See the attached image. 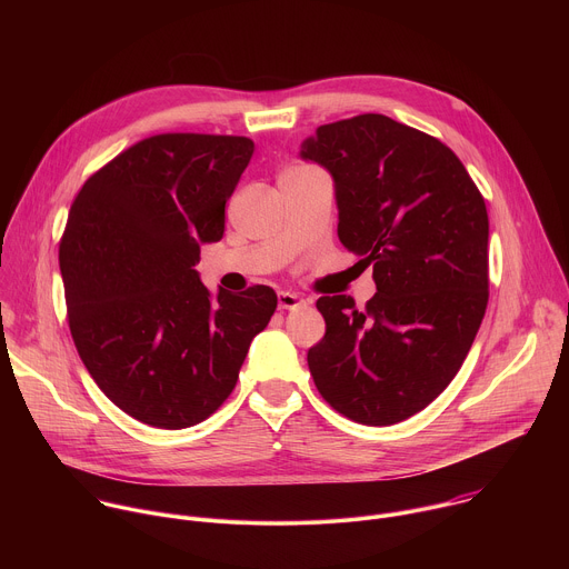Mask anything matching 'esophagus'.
I'll return each instance as SVG.
<instances>
[{"label": "esophagus", "instance_id": "obj_1", "mask_svg": "<svg viewBox=\"0 0 569 569\" xmlns=\"http://www.w3.org/2000/svg\"><path fill=\"white\" fill-rule=\"evenodd\" d=\"M277 299H279V308H281V310H295V308H299V306L306 303L299 295L286 292V290H281V292L277 295Z\"/></svg>", "mask_w": 569, "mask_h": 569}]
</instances>
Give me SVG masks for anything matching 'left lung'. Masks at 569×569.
I'll return each mask as SVG.
<instances>
[{"label": "left lung", "instance_id": "left-lung-1", "mask_svg": "<svg viewBox=\"0 0 569 569\" xmlns=\"http://www.w3.org/2000/svg\"><path fill=\"white\" fill-rule=\"evenodd\" d=\"M301 157L329 169L338 236L373 266L376 295L319 297L327 333L308 349L317 391L342 417L393 426L461 369L489 303V213L461 159L385 114L319 126Z\"/></svg>", "mask_w": 569, "mask_h": 569}]
</instances>
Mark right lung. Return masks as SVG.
Masks as SVG:
<instances>
[{
  "mask_svg": "<svg viewBox=\"0 0 569 569\" xmlns=\"http://www.w3.org/2000/svg\"><path fill=\"white\" fill-rule=\"evenodd\" d=\"M252 152L248 137L152 134L71 202L58 252L69 331L99 389L146 426L209 419L277 308L268 286L213 299L193 270Z\"/></svg>",
  "mask_w": 569,
  "mask_h": 569,
  "instance_id": "right-lung-1",
  "label": "right lung"
}]
</instances>
